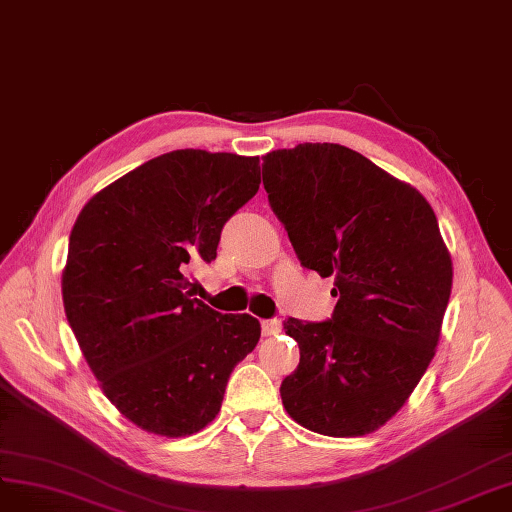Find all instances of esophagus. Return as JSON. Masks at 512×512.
<instances>
[{"label": "esophagus", "mask_w": 512, "mask_h": 512, "mask_svg": "<svg viewBox=\"0 0 512 512\" xmlns=\"http://www.w3.org/2000/svg\"><path fill=\"white\" fill-rule=\"evenodd\" d=\"M280 329H283V323H280L278 319H266L261 321V332L263 336H276Z\"/></svg>", "instance_id": "1"}]
</instances>
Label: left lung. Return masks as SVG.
<instances>
[{"mask_svg":"<svg viewBox=\"0 0 512 512\" xmlns=\"http://www.w3.org/2000/svg\"><path fill=\"white\" fill-rule=\"evenodd\" d=\"M263 187L302 266L334 278V315L285 321L300 364L280 385L310 432H376L436 355L453 285L430 202L351 148L304 142L263 157Z\"/></svg>","mask_w":512,"mask_h":512,"instance_id":"obj_1","label":"left lung"}]
</instances>
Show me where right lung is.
I'll use <instances>...</instances> for the list:
<instances>
[{"instance_id":"add662e5","label":"right lung","mask_w":512,"mask_h":512,"mask_svg":"<svg viewBox=\"0 0 512 512\" xmlns=\"http://www.w3.org/2000/svg\"><path fill=\"white\" fill-rule=\"evenodd\" d=\"M259 183V157L183 148L95 193L72 227L65 317L106 398L148 434L204 430L259 342L255 317L191 298L187 278L217 259L225 221Z\"/></svg>"}]
</instances>
